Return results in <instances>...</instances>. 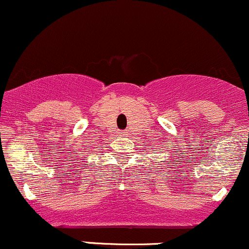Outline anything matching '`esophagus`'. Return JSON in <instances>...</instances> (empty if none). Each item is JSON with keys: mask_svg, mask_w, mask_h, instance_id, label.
I'll use <instances>...</instances> for the list:
<instances>
[{"mask_svg": "<svg viewBox=\"0 0 249 249\" xmlns=\"http://www.w3.org/2000/svg\"><path fill=\"white\" fill-rule=\"evenodd\" d=\"M119 135H120V136H123V137H125V136H126L127 133H126V132H124V131H123V132H119Z\"/></svg>", "mask_w": 249, "mask_h": 249, "instance_id": "obj_1", "label": "esophagus"}]
</instances>
